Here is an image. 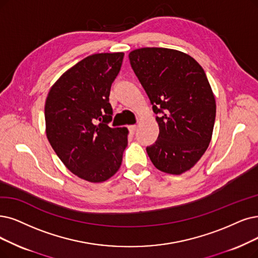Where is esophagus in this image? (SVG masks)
<instances>
[{
	"mask_svg": "<svg viewBox=\"0 0 258 258\" xmlns=\"http://www.w3.org/2000/svg\"><path fill=\"white\" fill-rule=\"evenodd\" d=\"M128 129H129L130 135H135L136 131H137V126H135V125H133V126H129Z\"/></svg>",
	"mask_w": 258,
	"mask_h": 258,
	"instance_id": "esophagus-1",
	"label": "esophagus"
}]
</instances>
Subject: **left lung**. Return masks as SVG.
<instances>
[{"label":"left lung","instance_id":"8db88e82","mask_svg":"<svg viewBox=\"0 0 258 258\" xmlns=\"http://www.w3.org/2000/svg\"><path fill=\"white\" fill-rule=\"evenodd\" d=\"M150 99L160 133L146 148L159 170L181 174L203 156L212 140L216 101L202 67L182 51L143 47L129 54Z\"/></svg>","mask_w":258,"mask_h":258}]
</instances>
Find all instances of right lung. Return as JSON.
I'll return each instance as SVG.
<instances>
[{"label":"right lung","mask_w":258,"mask_h":258,"mask_svg":"<svg viewBox=\"0 0 258 258\" xmlns=\"http://www.w3.org/2000/svg\"><path fill=\"white\" fill-rule=\"evenodd\" d=\"M123 53L86 57L50 88L45 101L46 137L59 159L77 177L104 182L120 167L128 129L111 128L112 82Z\"/></svg>","instance_id":"1"}]
</instances>
